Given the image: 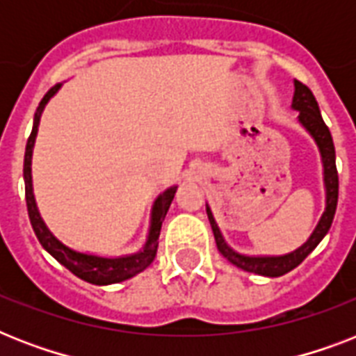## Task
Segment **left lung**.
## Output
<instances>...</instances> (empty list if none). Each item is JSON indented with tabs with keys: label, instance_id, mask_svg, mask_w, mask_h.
<instances>
[{
	"label": "left lung",
	"instance_id": "1",
	"mask_svg": "<svg viewBox=\"0 0 356 356\" xmlns=\"http://www.w3.org/2000/svg\"><path fill=\"white\" fill-rule=\"evenodd\" d=\"M296 92H293L292 108L298 111L299 123L303 125L310 133V136L314 138L318 144L321 155V164H323V183H325V212L321 214V220L316 225L314 233L310 234L307 242L298 248L296 251L288 254H281V257H248V254L236 253L233 248H229V243L223 240V234L218 227L216 220L212 216L211 207L207 205V216L211 222L212 233H214V240H216L218 251L225 257V259L234 264L236 268L243 271H251L257 275L264 277H281L288 271H292L293 268H298L307 257H309L318 243L323 240L327 231L331 229L332 218L337 212L338 203V172H337V153H334V144H332V136L329 127L325 125L323 118L320 114V107L316 102L314 94L310 92L309 86H305L299 81H293Z\"/></svg>",
	"mask_w": 356,
	"mask_h": 356
}]
</instances>
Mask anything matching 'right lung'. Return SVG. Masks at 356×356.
Here are the masks:
<instances>
[{
    "label": "right lung",
    "instance_id": "add662e5",
    "mask_svg": "<svg viewBox=\"0 0 356 356\" xmlns=\"http://www.w3.org/2000/svg\"><path fill=\"white\" fill-rule=\"evenodd\" d=\"M60 83L55 85L53 88L47 90V94L42 97L40 105L35 113V122H33V131L25 145V159H24V181H25V201H27V212H29L31 225L35 231L38 242L42 243V248L46 249L47 253L51 254L53 259L60 262L64 268H68L74 275H77L83 281L90 282V284H114V282H122L125 279H131L140 271H144L147 266L155 260L156 248H159V234H161V227L166 212L170 209L173 201V195L177 192V186H170L164 190L153 203L151 209V223H149V234L145 240L144 248L140 249L138 253L125 254V257H116V259H108V257H97V254L79 253L75 249H70L68 245H64L55 234L47 229V225L42 220L38 207H36L35 194H33V177H31V159H33V147H35V138L38 133V123H40V116L44 113V107L47 102L51 99L60 88Z\"/></svg>",
    "mask_w": 356,
    "mask_h": 356
}]
</instances>
